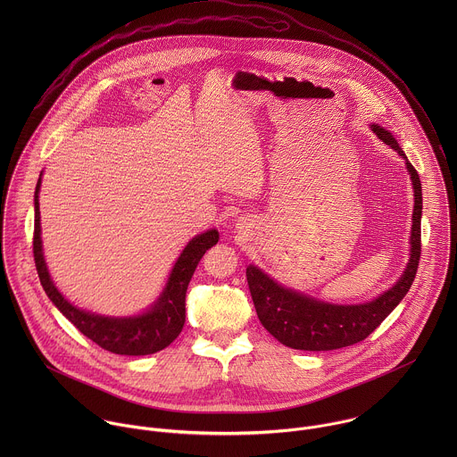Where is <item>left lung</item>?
Segmentation results:
<instances>
[{"label": "left lung", "instance_id": "8db88e82", "mask_svg": "<svg viewBox=\"0 0 457 457\" xmlns=\"http://www.w3.org/2000/svg\"><path fill=\"white\" fill-rule=\"evenodd\" d=\"M378 138L391 145L404 160V153L386 129L371 127ZM406 169L413 185V225H411V257L399 281L371 303L357 306H337L306 297L294 290L274 283L255 265L246 269L252 299L265 327L279 343L310 352L336 350L366 339L380 326L392 310L410 290L420 261V216H422V187L415 167L406 162Z\"/></svg>", "mask_w": 457, "mask_h": 457}]
</instances>
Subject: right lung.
<instances>
[{
  "label": "right lung",
  "instance_id": "add662e5",
  "mask_svg": "<svg viewBox=\"0 0 457 457\" xmlns=\"http://www.w3.org/2000/svg\"><path fill=\"white\" fill-rule=\"evenodd\" d=\"M40 179L35 190V232H33V257L40 283L54 303V306L84 336L95 341L104 350L118 355H149L169 346L185 326V297L188 283L195 272L196 265L204 253L220 239L218 230H207L194 237L181 257L176 262L169 283L160 295L158 303L144 315L133 319H109L86 313L71 306L58 292L51 281L46 267L40 239V209H38Z\"/></svg>",
  "mask_w": 457,
  "mask_h": 457
}]
</instances>
